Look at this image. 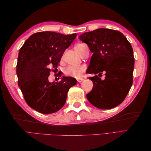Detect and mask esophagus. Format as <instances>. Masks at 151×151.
<instances>
[{
  "label": "esophagus",
  "mask_w": 151,
  "mask_h": 151,
  "mask_svg": "<svg viewBox=\"0 0 151 151\" xmlns=\"http://www.w3.org/2000/svg\"><path fill=\"white\" fill-rule=\"evenodd\" d=\"M84 79H83V78H78V79H77V82H78V83H81V82H83V81H84Z\"/></svg>",
  "instance_id": "obj_1"
}]
</instances>
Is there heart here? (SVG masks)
I'll list each match as a JSON object with an SVG mask.
<instances>
[{"mask_svg":"<svg viewBox=\"0 0 151 151\" xmlns=\"http://www.w3.org/2000/svg\"><path fill=\"white\" fill-rule=\"evenodd\" d=\"M86 45L83 43L77 44L76 47V51L80 55L83 53L84 47ZM86 70V67L84 65L80 66H68L64 70V74L65 76L68 77H74V78H79L83 74V73Z\"/></svg>","mask_w":151,"mask_h":151,"instance_id":"heart-1","label":"heart"}]
</instances>
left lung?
I'll return each mask as SVG.
<instances>
[{
    "instance_id": "left-lung-1",
    "label": "left lung",
    "mask_w": 151,
    "mask_h": 151,
    "mask_svg": "<svg viewBox=\"0 0 151 151\" xmlns=\"http://www.w3.org/2000/svg\"><path fill=\"white\" fill-rule=\"evenodd\" d=\"M79 39L93 53L88 74L99 76L105 72L103 81L96 75L89 77L93 88L87 98L99 109L116 107L125 99L133 83L135 60L132 45L121 32L106 28L84 33Z\"/></svg>"
}]
</instances>
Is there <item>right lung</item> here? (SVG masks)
Instances as JSON below:
<instances>
[{"label": "right lung", "instance_id": "right-lung-1", "mask_svg": "<svg viewBox=\"0 0 151 151\" xmlns=\"http://www.w3.org/2000/svg\"><path fill=\"white\" fill-rule=\"evenodd\" d=\"M76 36L38 32L20 48L16 65L18 86L26 103L36 111L43 114L58 111L65 104L70 88L76 84V79L71 77H63L56 83L48 81L50 72L57 69L63 52Z\"/></svg>", "mask_w": 151, "mask_h": 151}]
</instances>
